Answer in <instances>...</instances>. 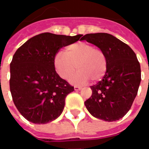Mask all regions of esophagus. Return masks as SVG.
Returning <instances> with one entry per match:
<instances>
[{
	"mask_svg": "<svg viewBox=\"0 0 149 149\" xmlns=\"http://www.w3.org/2000/svg\"><path fill=\"white\" fill-rule=\"evenodd\" d=\"M81 89V87H78V86H75L74 87V90L75 91H80Z\"/></svg>",
	"mask_w": 149,
	"mask_h": 149,
	"instance_id": "34e87169",
	"label": "esophagus"
}]
</instances>
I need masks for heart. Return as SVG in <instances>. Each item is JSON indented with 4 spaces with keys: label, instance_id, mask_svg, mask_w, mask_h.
Returning <instances> with one entry per match:
<instances>
[{
    "label": "heart",
    "instance_id": "1",
    "mask_svg": "<svg viewBox=\"0 0 149 149\" xmlns=\"http://www.w3.org/2000/svg\"><path fill=\"white\" fill-rule=\"evenodd\" d=\"M108 61L105 53L86 42L68 45L65 52H58L54 57V66L63 79H68L76 68L78 71L69 78L74 85H84L90 81H99L107 70Z\"/></svg>",
    "mask_w": 149,
    "mask_h": 149
}]
</instances>
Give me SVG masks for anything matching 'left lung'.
I'll list each match as a JSON object with an SVG mask.
<instances>
[{
  "label": "left lung",
  "mask_w": 149,
  "mask_h": 149,
  "mask_svg": "<svg viewBox=\"0 0 149 149\" xmlns=\"http://www.w3.org/2000/svg\"><path fill=\"white\" fill-rule=\"evenodd\" d=\"M101 49L108 65L103 79L91 86L93 94L84 104L91 115L104 121H116L129 111L141 81V65L133 50L111 34L81 36Z\"/></svg>",
  "instance_id": "1"
}]
</instances>
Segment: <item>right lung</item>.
<instances>
[{"label": "right lung", "instance_id": "add662e5", "mask_svg": "<svg viewBox=\"0 0 149 149\" xmlns=\"http://www.w3.org/2000/svg\"><path fill=\"white\" fill-rule=\"evenodd\" d=\"M81 36L44 33L16 51L10 64V92L15 106L27 120L47 124L61 116L65 97L74 88L56 73L54 57Z\"/></svg>", "mask_w": 149, "mask_h": 149}]
</instances>
